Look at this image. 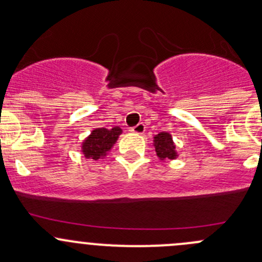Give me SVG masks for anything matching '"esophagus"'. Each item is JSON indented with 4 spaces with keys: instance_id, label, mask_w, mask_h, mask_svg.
I'll list each match as a JSON object with an SVG mask.
<instances>
[{
    "instance_id": "obj_1",
    "label": "esophagus",
    "mask_w": 262,
    "mask_h": 262,
    "mask_svg": "<svg viewBox=\"0 0 262 262\" xmlns=\"http://www.w3.org/2000/svg\"><path fill=\"white\" fill-rule=\"evenodd\" d=\"M129 130H130V133L143 134L144 130H146V125H144L143 123H139V124H137L136 126H132V128L129 129Z\"/></svg>"
}]
</instances>
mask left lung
<instances>
[{"label":"left lung","mask_w":262,"mask_h":262,"mask_svg":"<svg viewBox=\"0 0 262 262\" xmlns=\"http://www.w3.org/2000/svg\"><path fill=\"white\" fill-rule=\"evenodd\" d=\"M153 146L160 160H175L178 157V152L175 149V143L170 133L161 132L153 139Z\"/></svg>","instance_id":"obj_1"}]
</instances>
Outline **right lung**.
I'll list each match as a JSON object with an SVG mask.
<instances>
[{
	"instance_id": "1",
	"label": "right lung",
	"mask_w": 262,
	"mask_h": 262,
	"mask_svg": "<svg viewBox=\"0 0 262 262\" xmlns=\"http://www.w3.org/2000/svg\"><path fill=\"white\" fill-rule=\"evenodd\" d=\"M120 134L121 129L119 126H114L113 129H94L82 143V153L84 157L97 161L99 158L106 156Z\"/></svg>"
}]
</instances>
